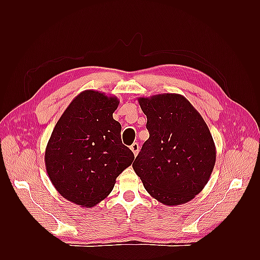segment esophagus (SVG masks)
<instances>
[{
  "instance_id": "34e87169",
  "label": "esophagus",
  "mask_w": 260,
  "mask_h": 260,
  "mask_svg": "<svg viewBox=\"0 0 260 260\" xmlns=\"http://www.w3.org/2000/svg\"><path fill=\"white\" fill-rule=\"evenodd\" d=\"M130 149L133 152V154H135V156L138 155L139 153V149H140V146L138 143H133L131 146H130Z\"/></svg>"
}]
</instances>
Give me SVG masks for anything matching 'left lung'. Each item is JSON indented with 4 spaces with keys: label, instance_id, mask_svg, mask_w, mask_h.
<instances>
[{
    "label": "left lung",
    "instance_id": "1",
    "mask_svg": "<svg viewBox=\"0 0 260 260\" xmlns=\"http://www.w3.org/2000/svg\"><path fill=\"white\" fill-rule=\"evenodd\" d=\"M149 138L132 167L148 194L167 206L190 202L208 182L216 146L205 120L183 95L139 98Z\"/></svg>",
    "mask_w": 260,
    "mask_h": 260
}]
</instances>
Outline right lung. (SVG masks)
Wrapping results in <instances>:
<instances>
[{
  "mask_svg": "<svg viewBox=\"0 0 260 260\" xmlns=\"http://www.w3.org/2000/svg\"><path fill=\"white\" fill-rule=\"evenodd\" d=\"M116 96L85 90L55 124L45 148V168L56 191L81 207H93L112 192L116 179L135 159L121 142L113 118Z\"/></svg>",
  "mask_w": 260,
  "mask_h": 260,
  "instance_id": "1",
  "label": "right lung"
}]
</instances>
